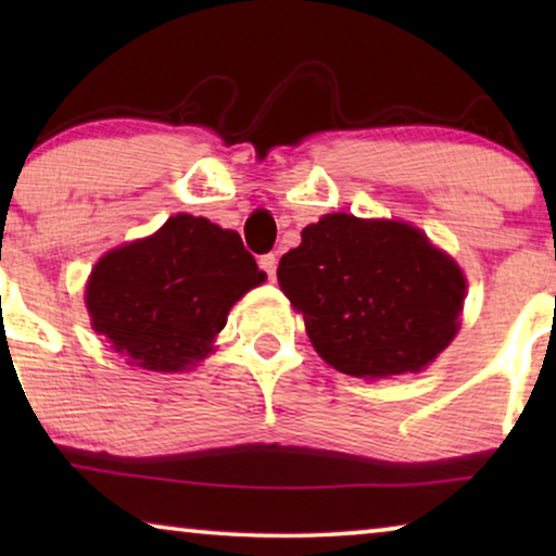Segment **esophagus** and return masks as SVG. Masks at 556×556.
I'll return each instance as SVG.
<instances>
[{
  "label": "esophagus",
  "mask_w": 556,
  "mask_h": 556,
  "mask_svg": "<svg viewBox=\"0 0 556 556\" xmlns=\"http://www.w3.org/2000/svg\"><path fill=\"white\" fill-rule=\"evenodd\" d=\"M261 268L268 273L270 280H276V268H278V257L268 253V255H261Z\"/></svg>",
  "instance_id": "34e87169"
}]
</instances>
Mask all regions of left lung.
I'll list each match as a JSON object with an SVG mask.
<instances>
[{
	"instance_id": "left-lung-1",
	"label": "left lung",
	"mask_w": 556,
	"mask_h": 556,
	"mask_svg": "<svg viewBox=\"0 0 556 556\" xmlns=\"http://www.w3.org/2000/svg\"><path fill=\"white\" fill-rule=\"evenodd\" d=\"M324 362L352 377L420 371L458 331L466 278L420 230L326 215L278 263Z\"/></svg>"
}]
</instances>
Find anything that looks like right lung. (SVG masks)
I'll use <instances>...</instances> for the list:
<instances>
[{
    "label": "right lung",
    "mask_w": 556,
    "mask_h": 556,
    "mask_svg": "<svg viewBox=\"0 0 556 556\" xmlns=\"http://www.w3.org/2000/svg\"><path fill=\"white\" fill-rule=\"evenodd\" d=\"M265 278L238 232L177 215L151 238L105 255L86 303L93 329L128 362L179 371L207 356L232 303Z\"/></svg>",
    "instance_id": "obj_1"
}]
</instances>
